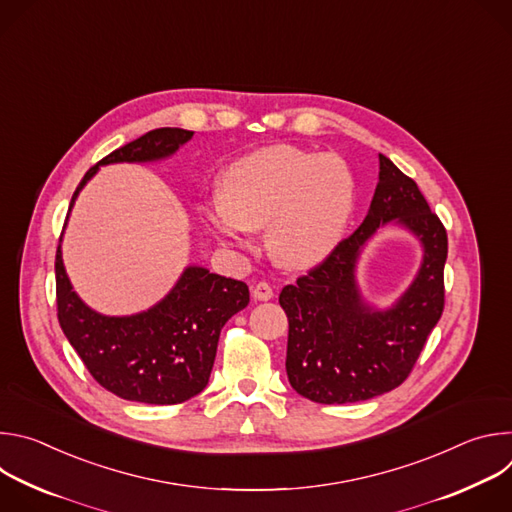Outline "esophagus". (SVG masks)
<instances>
[{
    "mask_svg": "<svg viewBox=\"0 0 512 512\" xmlns=\"http://www.w3.org/2000/svg\"><path fill=\"white\" fill-rule=\"evenodd\" d=\"M251 294H253L255 300L267 302V300L273 298V289H271V285L267 281H257V283L251 285Z\"/></svg>",
    "mask_w": 512,
    "mask_h": 512,
    "instance_id": "34e87169",
    "label": "esophagus"
}]
</instances>
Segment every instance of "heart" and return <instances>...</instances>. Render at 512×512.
Segmentation results:
<instances>
[{
    "label": "heart",
    "mask_w": 512,
    "mask_h": 512,
    "mask_svg": "<svg viewBox=\"0 0 512 512\" xmlns=\"http://www.w3.org/2000/svg\"><path fill=\"white\" fill-rule=\"evenodd\" d=\"M352 206L354 180L340 158L273 145L231 166L225 198L208 208V221L235 243L245 229L267 227L277 261L310 267L336 247Z\"/></svg>",
    "instance_id": "b5f03b06"
}]
</instances>
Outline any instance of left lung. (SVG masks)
I'll return each mask as SVG.
<instances>
[{
  "label": "left lung",
  "mask_w": 512,
  "mask_h": 512,
  "mask_svg": "<svg viewBox=\"0 0 512 512\" xmlns=\"http://www.w3.org/2000/svg\"><path fill=\"white\" fill-rule=\"evenodd\" d=\"M397 220L424 243V263L389 313H371L353 283L359 247L379 224ZM448 233L417 184L379 154V182L362 225L318 265L281 289L287 314L285 371L310 401L342 405L397 389L413 371L446 304Z\"/></svg>",
  "instance_id": "left-lung-1"
}]
</instances>
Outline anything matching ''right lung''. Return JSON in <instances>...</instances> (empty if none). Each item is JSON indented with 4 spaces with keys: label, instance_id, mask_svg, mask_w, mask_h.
<instances>
[{
    "label": "right lung",
    "instance_id": "right-lung-1",
    "mask_svg": "<svg viewBox=\"0 0 512 512\" xmlns=\"http://www.w3.org/2000/svg\"><path fill=\"white\" fill-rule=\"evenodd\" d=\"M192 135L188 129L160 127L121 145L85 174L70 206L99 166L160 160ZM54 269L56 316L64 336L103 389L137 403L174 405L198 395L208 383L223 326L249 304L247 283L188 267L152 310L109 318L87 308L72 291L60 245Z\"/></svg>",
    "mask_w": 512,
    "mask_h": 512
}]
</instances>
